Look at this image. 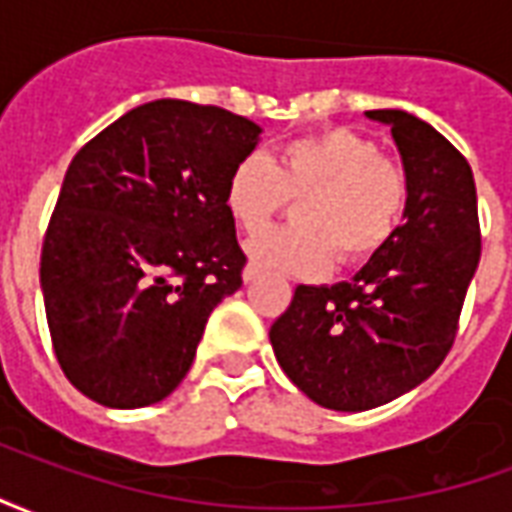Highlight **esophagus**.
<instances>
[{
    "label": "esophagus",
    "mask_w": 512,
    "mask_h": 512,
    "mask_svg": "<svg viewBox=\"0 0 512 512\" xmlns=\"http://www.w3.org/2000/svg\"><path fill=\"white\" fill-rule=\"evenodd\" d=\"M257 274H260V271H257V266H252V263H249V266L244 268V282H246V285H252V282L257 279Z\"/></svg>",
    "instance_id": "esophagus-1"
}]
</instances>
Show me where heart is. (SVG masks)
<instances>
[{
  "label": "heart",
  "instance_id": "obj_1",
  "mask_svg": "<svg viewBox=\"0 0 512 512\" xmlns=\"http://www.w3.org/2000/svg\"><path fill=\"white\" fill-rule=\"evenodd\" d=\"M299 196L296 227H271L246 244L260 271L321 277L334 257L343 266L370 260L403 219L408 178L373 139L326 128L279 145L271 161L244 156L224 183V208L246 233L263 230Z\"/></svg>",
  "mask_w": 512,
  "mask_h": 512
}]
</instances>
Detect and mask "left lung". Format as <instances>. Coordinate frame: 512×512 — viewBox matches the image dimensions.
I'll return each mask as SVG.
<instances>
[{"label":"left lung","instance_id":"obj_1","mask_svg":"<svg viewBox=\"0 0 512 512\" xmlns=\"http://www.w3.org/2000/svg\"><path fill=\"white\" fill-rule=\"evenodd\" d=\"M365 115L392 128L403 158V224L354 279L299 285L268 332L285 376L334 411L384 406L436 373L480 263L469 161L408 112Z\"/></svg>","mask_w":512,"mask_h":512}]
</instances>
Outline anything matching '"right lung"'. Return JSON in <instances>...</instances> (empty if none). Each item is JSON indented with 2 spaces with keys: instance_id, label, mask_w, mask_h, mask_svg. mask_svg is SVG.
Returning <instances> with one entry per match:
<instances>
[{
  "instance_id": "obj_1",
  "label": "right lung",
  "mask_w": 512,
  "mask_h": 512,
  "mask_svg": "<svg viewBox=\"0 0 512 512\" xmlns=\"http://www.w3.org/2000/svg\"><path fill=\"white\" fill-rule=\"evenodd\" d=\"M260 126L175 98L126 112L73 156L40 255L62 373L109 408H142L186 378L246 255L224 208Z\"/></svg>"
}]
</instances>
